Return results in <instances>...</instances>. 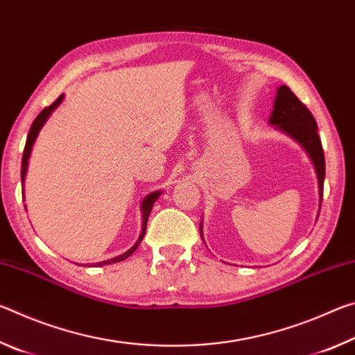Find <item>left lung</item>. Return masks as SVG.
<instances>
[{"instance_id":"left-lung-1","label":"left lung","mask_w":355,"mask_h":355,"mask_svg":"<svg viewBox=\"0 0 355 355\" xmlns=\"http://www.w3.org/2000/svg\"><path fill=\"white\" fill-rule=\"evenodd\" d=\"M279 130L285 131L286 135L294 137L302 146L313 161L318 173V183H320V199L322 203L324 177H326V161L321 146L320 135H318V125L313 114L309 107L300 101L288 86H280L277 89V97L274 101V111L269 119Z\"/></svg>"}]
</instances>
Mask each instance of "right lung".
<instances>
[{
    "label": "right lung",
    "instance_id": "right-lung-1",
    "mask_svg": "<svg viewBox=\"0 0 355 355\" xmlns=\"http://www.w3.org/2000/svg\"><path fill=\"white\" fill-rule=\"evenodd\" d=\"M62 98H64V95H59L55 103H51L50 106L45 107V110L42 111L37 117H35V120H34L33 125H31V128H29V133H28V137H26V144H25V150H23V158H21V183H23V180H25V175H26L28 158H29V153H31V148H33V144H34V141H35V137H37L40 128L44 127V123L46 122V119L50 117V114H51L53 111H55L56 107L59 106V103H61ZM159 194H161L159 191L152 192V194H148V196L146 197V199H144V202H142V218H144V220H142V232H141L139 239H137L133 248L125 252V254H122V255L114 257V258H111V260H106V261L98 263L97 266H103V264H111V263H117V261L127 260V258H128L131 254H133V252L137 249V245L141 244L144 235H146V228H147V220H148L150 211H152L153 203H155L156 199H158Z\"/></svg>",
    "mask_w": 355,
    "mask_h": 355
}]
</instances>
